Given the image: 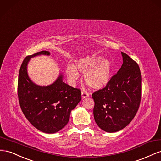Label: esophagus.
<instances>
[{
    "label": "esophagus",
    "instance_id": "34e87169",
    "mask_svg": "<svg viewBox=\"0 0 161 161\" xmlns=\"http://www.w3.org/2000/svg\"><path fill=\"white\" fill-rule=\"evenodd\" d=\"M89 97V94L88 92H81V98H86Z\"/></svg>",
    "mask_w": 161,
    "mask_h": 161
}]
</instances>
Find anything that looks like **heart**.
Masks as SVG:
<instances>
[{
	"label": "heart",
	"instance_id": "heart-1",
	"mask_svg": "<svg viewBox=\"0 0 161 161\" xmlns=\"http://www.w3.org/2000/svg\"><path fill=\"white\" fill-rule=\"evenodd\" d=\"M85 74L86 83L90 88L99 90L106 86L110 81L112 73L111 62L102 57H87L76 61L75 66L68 64L65 68V73L71 84H75L80 78L77 70Z\"/></svg>",
	"mask_w": 161,
	"mask_h": 161
}]
</instances>
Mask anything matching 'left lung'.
Returning <instances> with one entry per match:
<instances>
[{
  "instance_id": "1",
  "label": "left lung",
  "mask_w": 161,
  "mask_h": 161,
  "mask_svg": "<svg viewBox=\"0 0 161 161\" xmlns=\"http://www.w3.org/2000/svg\"><path fill=\"white\" fill-rule=\"evenodd\" d=\"M123 64L104 88L94 92V117L103 130H121L134 118L141 100L142 77L135 61L121 52Z\"/></svg>"
}]
</instances>
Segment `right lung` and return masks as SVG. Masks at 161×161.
Wrapping results in <instances>:
<instances>
[{
	"mask_svg": "<svg viewBox=\"0 0 161 161\" xmlns=\"http://www.w3.org/2000/svg\"><path fill=\"white\" fill-rule=\"evenodd\" d=\"M40 54L50 53L42 50L27 56L23 61L18 77V98L23 113L32 125L42 132L54 134L67 125L81 94L80 89L64 83L61 74L51 85L40 86L33 83L27 65L31 57Z\"/></svg>",
	"mask_w": 161,
	"mask_h": 161,
	"instance_id": "1",
	"label": "right lung"
}]
</instances>
